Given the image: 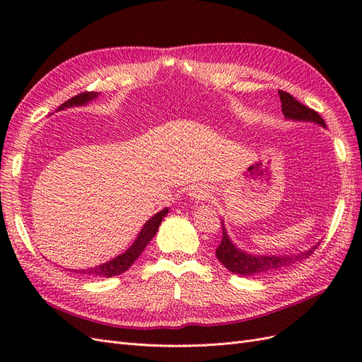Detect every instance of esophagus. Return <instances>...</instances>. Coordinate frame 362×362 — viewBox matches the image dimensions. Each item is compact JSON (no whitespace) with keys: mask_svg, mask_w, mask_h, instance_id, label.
I'll use <instances>...</instances> for the list:
<instances>
[{"mask_svg":"<svg viewBox=\"0 0 362 362\" xmlns=\"http://www.w3.org/2000/svg\"><path fill=\"white\" fill-rule=\"evenodd\" d=\"M189 194H190V198L194 201H204L208 198V196H210V192H208L205 187H198V185H194L193 189H190Z\"/></svg>","mask_w":362,"mask_h":362,"instance_id":"34e87169","label":"esophagus"}]
</instances>
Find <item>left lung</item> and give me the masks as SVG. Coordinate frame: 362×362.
<instances>
[{"instance_id": "8db88e82", "label": "left lung", "mask_w": 362, "mask_h": 362, "mask_svg": "<svg viewBox=\"0 0 362 362\" xmlns=\"http://www.w3.org/2000/svg\"><path fill=\"white\" fill-rule=\"evenodd\" d=\"M282 105V115L288 120H296V122H313L317 125H322L326 128L325 120L322 116L311 110L310 107L300 104L298 100L284 92L278 90ZM320 243H315L308 250L299 252L294 255H257L249 254V252L237 247L233 240L229 238L225 223L222 221V242L216 249V257L222 262V264L229 270L240 276H261V275H270L278 270H284L291 267L296 262H299L305 258H308L313 252L319 247Z\"/></svg>"}]
</instances>
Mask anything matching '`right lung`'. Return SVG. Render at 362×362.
I'll list each match as a JSON object with an SVG mask.
<instances>
[{
    "label": "right lung",
    "instance_id": "right-lung-1",
    "mask_svg": "<svg viewBox=\"0 0 362 362\" xmlns=\"http://www.w3.org/2000/svg\"><path fill=\"white\" fill-rule=\"evenodd\" d=\"M98 95H100L98 92H84V93L76 95V96L71 98V100H68L64 104H62L57 108V112L66 110V108H71V107H80V105L89 104L90 101L96 100ZM168 213H169V208H163L161 211H158L157 214L152 216L149 221L144 225V228L140 229V233L136 237L134 243L131 245L125 252H122L120 255L115 257L110 261L104 262V264L89 267V269L74 270V272L76 273V275L90 276V278H112V276H117V275H120V273L127 272L131 266L134 264V261L139 258L141 252L145 250V247L148 246L151 240L154 238V235L158 231V226L161 225V221L168 216Z\"/></svg>",
    "mask_w": 362,
    "mask_h": 362
}]
</instances>
